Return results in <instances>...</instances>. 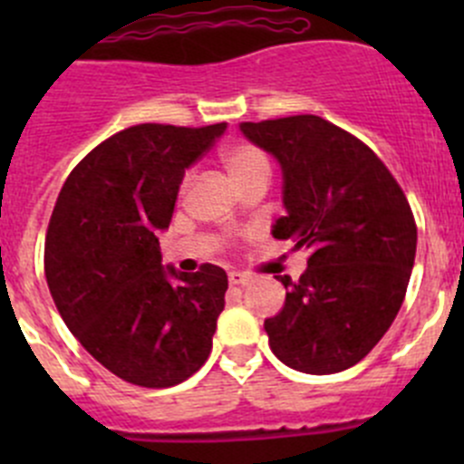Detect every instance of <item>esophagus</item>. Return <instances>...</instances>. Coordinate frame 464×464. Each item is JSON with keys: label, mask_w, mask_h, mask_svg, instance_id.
<instances>
[{"label": "esophagus", "mask_w": 464, "mask_h": 464, "mask_svg": "<svg viewBox=\"0 0 464 464\" xmlns=\"http://www.w3.org/2000/svg\"><path fill=\"white\" fill-rule=\"evenodd\" d=\"M249 276L240 274V271H231V274H228V283H231L233 287H245V285H249Z\"/></svg>", "instance_id": "obj_1"}]
</instances>
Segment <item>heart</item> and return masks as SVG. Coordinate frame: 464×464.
Wrapping results in <instances>:
<instances>
[{"label":"heart","mask_w":464,"mask_h":464,"mask_svg":"<svg viewBox=\"0 0 464 464\" xmlns=\"http://www.w3.org/2000/svg\"><path fill=\"white\" fill-rule=\"evenodd\" d=\"M224 168L231 175V179L236 181V186L240 188L246 181L256 179V177H266L269 179L271 163L269 157L265 154V150H260L254 143H233L228 148L222 150L219 154ZM184 186H188V177H186Z\"/></svg>","instance_id":"b5f03b06"}]
</instances>
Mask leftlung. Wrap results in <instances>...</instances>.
I'll return each instance as SVG.
<instances>
[{
    "mask_svg": "<svg viewBox=\"0 0 464 464\" xmlns=\"http://www.w3.org/2000/svg\"><path fill=\"white\" fill-rule=\"evenodd\" d=\"M251 143L283 168L287 215L274 237L305 249V274L276 276L285 307L265 321L285 366L332 375L362 362L395 321L418 246L404 190L382 159L314 114L242 123Z\"/></svg>",
    "mask_w": 464,
    "mask_h": 464,
    "instance_id": "1",
    "label": "left lung"
}]
</instances>
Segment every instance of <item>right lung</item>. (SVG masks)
I'll return each instance as SVG.
<instances>
[{
	"label": "right lung",
	"instance_id": "add662e5",
	"mask_svg": "<svg viewBox=\"0 0 464 464\" xmlns=\"http://www.w3.org/2000/svg\"><path fill=\"white\" fill-rule=\"evenodd\" d=\"M224 130H121L73 168L51 213L44 276L55 307L82 348L134 386L181 383L213 348L227 271L163 269L154 233L170 224L186 168Z\"/></svg>",
	"mask_w": 464,
	"mask_h": 464
}]
</instances>
